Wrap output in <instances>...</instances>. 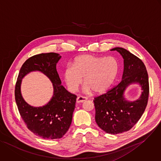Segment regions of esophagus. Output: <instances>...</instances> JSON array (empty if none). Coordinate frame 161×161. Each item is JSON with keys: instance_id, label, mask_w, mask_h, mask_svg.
<instances>
[{"instance_id": "esophagus-1", "label": "esophagus", "mask_w": 161, "mask_h": 161, "mask_svg": "<svg viewBox=\"0 0 161 161\" xmlns=\"http://www.w3.org/2000/svg\"><path fill=\"white\" fill-rule=\"evenodd\" d=\"M86 100H87V98L86 97H83V96H78L77 98V103H82L84 102H85Z\"/></svg>"}]
</instances>
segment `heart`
I'll return each mask as SVG.
<instances>
[{
	"mask_svg": "<svg viewBox=\"0 0 161 161\" xmlns=\"http://www.w3.org/2000/svg\"><path fill=\"white\" fill-rule=\"evenodd\" d=\"M118 71L119 63L113 57L84 54L75 58L73 66L67 67L63 77L71 92L77 90L84 78V92L89 93L93 90L96 93H102L112 84Z\"/></svg>",
	"mask_w": 161,
	"mask_h": 161,
	"instance_id": "b5f03b06",
	"label": "heart"
}]
</instances>
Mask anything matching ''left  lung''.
I'll use <instances>...</instances> for the list:
<instances>
[{
    "label": "left lung",
    "mask_w": 161,
    "mask_h": 161,
    "mask_svg": "<svg viewBox=\"0 0 161 161\" xmlns=\"http://www.w3.org/2000/svg\"><path fill=\"white\" fill-rule=\"evenodd\" d=\"M124 59V71L120 82L94 100L96 124L107 133L117 135L129 131L143 115L149 94L148 76L143 61L122 47H115ZM133 83L141 87L140 98L131 102L124 98L126 87Z\"/></svg>",
    "instance_id": "obj_1"
}]
</instances>
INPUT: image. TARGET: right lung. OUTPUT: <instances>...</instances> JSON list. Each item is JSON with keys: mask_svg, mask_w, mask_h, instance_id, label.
<instances>
[{"mask_svg": "<svg viewBox=\"0 0 161 161\" xmlns=\"http://www.w3.org/2000/svg\"><path fill=\"white\" fill-rule=\"evenodd\" d=\"M61 56L55 53H41L28 58L22 65L15 86V100L21 118L28 129L44 139L61 138L72 123L77 96L61 84L56 64ZM42 72L51 80L53 94L42 107L31 106L23 99L20 92L22 79L31 71Z\"/></svg>", "mask_w": 161, "mask_h": 161, "instance_id": "obj_1", "label": "right lung"}]
</instances>
